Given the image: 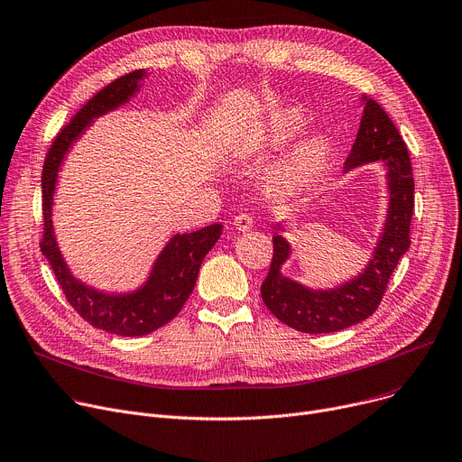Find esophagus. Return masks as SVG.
<instances>
[{
  "instance_id": "1",
  "label": "esophagus",
  "mask_w": 462,
  "mask_h": 462,
  "mask_svg": "<svg viewBox=\"0 0 462 462\" xmlns=\"http://www.w3.org/2000/svg\"><path fill=\"white\" fill-rule=\"evenodd\" d=\"M253 223H254V219H253V215H249V213H239V215H236V217H234V226L237 230H241V232L251 230Z\"/></svg>"
}]
</instances>
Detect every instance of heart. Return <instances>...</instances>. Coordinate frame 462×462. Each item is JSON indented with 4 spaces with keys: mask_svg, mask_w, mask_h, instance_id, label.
<instances>
[{
    "mask_svg": "<svg viewBox=\"0 0 462 462\" xmlns=\"http://www.w3.org/2000/svg\"><path fill=\"white\" fill-rule=\"evenodd\" d=\"M306 126L304 118L293 109H281L269 116L260 139L253 143L254 150H273L288 144ZM330 156V141L316 135L304 141L281 165L274 176V189L281 197H297L309 189L321 174Z\"/></svg>",
    "mask_w": 462,
    "mask_h": 462,
    "instance_id": "b5f03b06",
    "label": "heart"
}]
</instances>
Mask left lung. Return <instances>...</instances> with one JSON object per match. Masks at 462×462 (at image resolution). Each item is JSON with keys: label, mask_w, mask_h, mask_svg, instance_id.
I'll return each instance as SVG.
<instances>
[{"label": "left lung", "mask_w": 462, "mask_h": 462, "mask_svg": "<svg viewBox=\"0 0 462 462\" xmlns=\"http://www.w3.org/2000/svg\"><path fill=\"white\" fill-rule=\"evenodd\" d=\"M362 100L364 113L346 160V172L374 162L386 165L390 202L374 258L349 282L330 290H310L281 273L291 247L279 232L273 236V262L262 284V299L276 319L306 334L344 330L370 318L383 300L393 269L411 247L414 178L409 150L386 111L372 98Z\"/></svg>", "instance_id": "obj_1"}]
</instances>
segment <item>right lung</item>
Wrapping results in <instances>:
<instances>
[{
    "label": "right lung",
    "instance_id": "add662e5",
    "mask_svg": "<svg viewBox=\"0 0 462 462\" xmlns=\"http://www.w3.org/2000/svg\"><path fill=\"white\" fill-rule=\"evenodd\" d=\"M146 70H134L97 92L53 139L42 167L44 234L41 251L50 262L59 286L72 309L92 327L118 336H144L167 325L189 299L204 256L223 234L221 225H209L191 234H176L153 262L148 281L130 293H106L78 281L60 254L51 223L57 174L69 148L90 122L125 106L139 90Z\"/></svg>",
    "mask_w": 462,
    "mask_h": 462
}]
</instances>
